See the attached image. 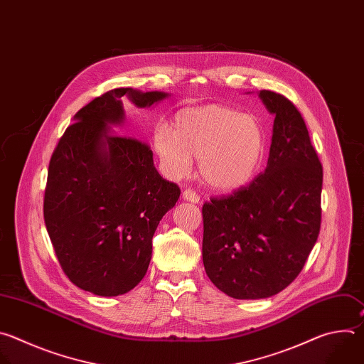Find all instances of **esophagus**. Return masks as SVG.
<instances>
[{
	"instance_id": "obj_1",
	"label": "esophagus",
	"mask_w": 364,
	"mask_h": 364,
	"mask_svg": "<svg viewBox=\"0 0 364 364\" xmlns=\"http://www.w3.org/2000/svg\"><path fill=\"white\" fill-rule=\"evenodd\" d=\"M182 198L185 200H189V202H193V203L199 202V195L195 191H192V189H185L183 193H182Z\"/></svg>"
}]
</instances>
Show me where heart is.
Returning <instances> with one entry per match:
<instances>
[{"label":"heart","mask_w":364,"mask_h":364,"mask_svg":"<svg viewBox=\"0 0 364 364\" xmlns=\"http://www.w3.org/2000/svg\"><path fill=\"white\" fill-rule=\"evenodd\" d=\"M154 141L171 178L186 176L193 158H199L203 181L223 191L248 183L259 169L267 146L264 127L255 116L224 105L181 110L173 130L159 124Z\"/></svg>","instance_id":"b5f03b06"}]
</instances>
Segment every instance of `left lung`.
Returning a JSON list of instances; mask_svg holds the SVG:
<instances>
[{
	"instance_id": "1",
	"label": "left lung",
	"mask_w": 364,
	"mask_h": 364,
	"mask_svg": "<svg viewBox=\"0 0 364 364\" xmlns=\"http://www.w3.org/2000/svg\"><path fill=\"white\" fill-rule=\"evenodd\" d=\"M259 97L275 116L265 171L202 206L206 275L237 300L267 299L291 284L321 225L323 166L306 122L285 96Z\"/></svg>"
}]
</instances>
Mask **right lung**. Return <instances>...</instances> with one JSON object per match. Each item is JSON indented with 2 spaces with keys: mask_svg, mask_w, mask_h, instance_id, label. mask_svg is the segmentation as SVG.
<instances>
[{
  "mask_svg": "<svg viewBox=\"0 0 364 364\" xmlns=\"http://www.w3.org/2000/svg\"><path fill=\"white\" fill-rule=\"evenodd\" d=\"M124 95L137 107L168 96L123 87L82 107L51 155L44 193V223L61 269L103 297L141 281L159 221L181 195L154 166L146 141L110 130L124 119Z\"/></svg>",
  "mask_w": 364,
  "mask_h": 364,
  "instance_id": "1",
  "label": "right lung"
}]
</instances>
